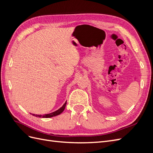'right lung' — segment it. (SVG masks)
I'll return each instance as SVG.
<instances>
[{
	"mask_svg": "<svg viewBox=\"0 0 153 153\" xmlns=\"http://www.w3.org/2000/svg\"><path fill=\"white\" fill-rule=\"evenodd\" d=\"M66 102L67 101H66L65 103H64L62 107L60 108L59 109H58L57 110L55 111V112H52V113H50V114H45V115H35V114H32L34 115V116H36V117H43V118H49V117H54V116H56V115H58L59 114H61L64 110L65 109V107H66Z\"/></svg>",
	"mask_w": 153,
	"mask_h": 153,
	"instance_id": "obj_1",
	"label": "right lung"
}]
</instances>
